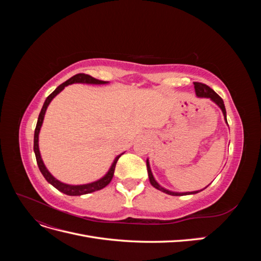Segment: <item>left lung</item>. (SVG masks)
Wrapping results in <instances>:
<instances>
[{"instance_id":"1","label":"left lung","mask_w":261,"mask_h":261,"mask_svg":"<svg viewBox=\"0 0 261 261\" xmlns=\"http://www.w3.org/2000/svg\"><path fill=\"white\" fill-rule=\"evenodd\" d=\"M194 87H195V92H196V96L199 97V98H209L211 101L215 102V103L221 109V111H222L223 113V116H224V120H225V123L227 124V121H226V111H225V107H224V102L222 100V98H221L219 94L217 92L213 91L209 86L204 85V84H201V83H194ZM147 171H148V176H149V180H150V184H151L154 188L159 189V191L168 194V195H172V196H183V195H194V194H197L199 193L201 191H203V189H200V191H196V192H186V193H176V192H171L169 191V189H165L164 187H162L161 185H159V183L154 179L153 175H152V172H151V169H150V164H149V160L147 159Z\"/></svg>"}]
</instances>
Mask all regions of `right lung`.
I'll use <instances>...</instances> for the list:
<instances>
[{
    "instance_id": "obj_1",
    "label": "right lung",
    "mask_w": 261,
    "mask_h": 261,
    "mask_svg": "<svg viewBox=\"0 0 261 261\" xmlns=\"http://www.w3.org/2000/svg\"><path fill=\"white\" fill-rule=\"evenodd\" d=\"M72 84H92V85H105L108 84V82H103V81H99L96 80V78H93L89 75H86V74H77L73 77H70L68 81H66L65 83L61 84L57 89H55L50 96L45 99L43 107L41 109V112L39 114L38 117V122H37V126H36V129H35V137H34V151L36 154V159H37V163H38V167L40 172L42 173V175L44 176V178L48 180V183H50L52 186H54L55 188L58 189V191L62 192L63 194H66L68 196H81V195H85V194H90L93 192H97L100 191V189L105 188L110 181H111L113 175H114V170H115V165L116 162L118 160V158H120L123 153L118 154L112 165L111 168L109 169V171L107 172V174L101 177L98 180H94L92 183H88V184H83V185H69V184H65V183H62L59 179L55 178L51 173L48 171V169L45 168V165L42 161V158L40 154V150H39V133H40L41 129V126L43 123V118H44V114L46 109H48L50 102L53 100L54 97H57L58 94L65 88L66 86L68 85H72Z\"/></svg>"
}]
</instances>
